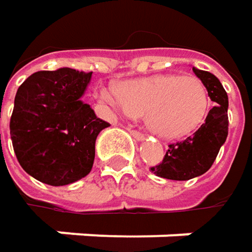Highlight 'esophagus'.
Returning a JSON list of instances; mask_svg holds the SVG:
<instances>
[{"instance_id": "esophagus-1", "label": "esophagus", "mask_w": 252, "mask_h": 252, "mask_svg": "<svg viewBox=\"0 0 252 252\" xmlns=\"http://www.w3.org/2000/svg\"><path fill=\"white\" fill-rule=\"evenodd\" d=\"M131 135L135 138V140H144V134H141L140 131H135V129H129Z\"/></svg>"}]
</instances>
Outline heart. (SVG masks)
Returning <instances> with one entry per match:
<instances>
[{
    "label": "heart",
    "mask_w": 252,
    "mask_h": 252,
    "mask_svg": "<svg viewBox=\"0 0 252 252\" xmlns=\"http://www.w3.org/2000/svg\"><path fill=\"white\" fill-rule=\"evenodd\" d=\"M99 97L129 117L146 112L147 126L165 138H178L197 129L210 108V97L203 81L194 76L179 74L129 80L120 90L103 87Z\"/></svg>",
    "instance_id": "1"
}]
</instances>
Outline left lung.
I'll return each mask as SVG.
<instances>
[{
  "label": "left lung",
  "mask_w": 252,
  "mask_h": 252,
  "mask_svg": "<svg viewBox=\"0 0 252 252\" xmlns=\"http://www.w3.org/2000/svg\"><path fill=\"white\" fill-rule=\"evenodd\" d=\"M192 71L206 86L215 106L209 111L204 123L192 135L182 141L169 144L163 160L150 168L155 175L165 179L188 181L206 174L212 168L220 147L226 141L229 126L227 93L215 74L194 67Z\"/></svg>",
  "instance_id": "8db88e82"
}]
</instances>
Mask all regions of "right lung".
<instances>
[{
	"instance_id": "1",
	"label": "right lung",
	"mask_w": 252,
	"mask_h": 252,
	"mask_svg": "<svg viewBox=\"0 0 252 252\" xmlns=\"http://www.w3.org/2000/svg\"><path fill=\"white\" fill-rule=\"evenodd\" d=\"M92 73L60 68L37 71L19 87L10 135L19 163L34 179L61 187L93 166L94 143L111 124L81 100Z\"/></svg>"
}]
</instances>
